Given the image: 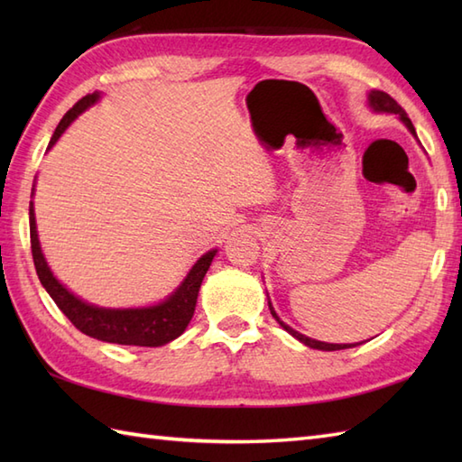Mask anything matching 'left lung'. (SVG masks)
<instances>
[{"label":"left lung","instance_id":"1","mask_svg":"<svg viewBox=\"0 0 462 462\" xmlns=\"http://www.w3.org/2000/svg\"><path fill=\"white\" fill-rule=\"evenodd\" d=\"M369 105H371V109L373 111H377V113H391V115H397L401 121L405 123V126L407 129L415 134V126H413V123H411V119L407 116V113H405V109L403 106H401L393 97L391 95H387V93H383V91H371L369 93ZM417 136V134H415ZM268 306H270V311H272V316L278 319V323L280 326L286 329L290 336H293L296 339H300L301 343H306L308 347H313V349H321V351H337V349H347V347H353L356 346V343H326V341H318V339H311V337H306L303 336V333H300V331H296V329H291L290 326H286V323H283L280 318H278V313L273 311V308H272V303L268 301Z\"/></svg>","mask_w":462,"mask_h":462}]
</instances>
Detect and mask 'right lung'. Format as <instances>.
Instances as JSON below:
<instances>
[{"label":"right lung","instance_id":"right-lung-1","mask_svg":"<svg viewBox=\"0 0 462 462\" xmlns=\"http://www.w3.org/2000/svg\"><path fill=\"white\" fill-rule=\"evenodd\" d=\"M99 101V93L85 95L81 101L69 109L61 123L49 141L47 149L59 141V136L65 133V129L71 125L77 116L85 109H89L93 103ZM29 236H32V254L33 263L37 270L39 282L47 290L49 296L53 298L57 308L61 310L73 326L83 331L85 336L101 339L106 343H119V346H141V347H159L176 339L189 326L194 308L196 298H199L200 283L208 272L210 263L218 250L206 252L204 256L194 263L192 270L186 273V278L176 291H172L164 301L156 303L149 308H129V310H111V308H97L93 303H87L81 298L73 296L61 282H59L53 272L49 270L47 262L43 258L42 246H39L37 238V226H35V210L33 202L29 204Z\"/></svg>","mask_w":462,"mask_h":462}]
</instances>
